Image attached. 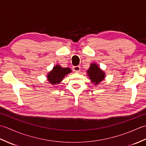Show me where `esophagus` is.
<instances>
[{"mask_svg":"<svg viewBox=\"0 0 146 146\" xmlns=\"http://www.w3.org/2000/svg\"><path fill=\"white\" fill-rule=\"evenodd\" d=\"M73 70L75 72H79L80 70V66H74L73 67Z\"/></svg>","mask_w":146,"mask_h":146,"instance_id":"esophagus-1","label":"esophagus"}]
</instances>
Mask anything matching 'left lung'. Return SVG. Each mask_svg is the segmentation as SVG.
I'll list each match as a JSON object with an SVG mask.
<instances>
[{"label": "left lung", "mask_w": 146, "mask_h": 146, "mask_svg": "<svg viewBox=\"0 0 146 146\" xmlns=\"http://www.w3.org/2000/svg\"><path fill=\"white\" fill-rule=\"evenodd\" d=\"M87 72L90 79H91L92 82L95 83V84H98L105 78V73H104V71H102L95 63L91 64L90 67Z\"/></svg>", "instance_id": "1"}]
</instances>
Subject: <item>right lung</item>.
<instances>
[{
  "instance_id": "obj_1",
  "label": "right lung",
  "mask_w": 146,
  "mask_h": 146,
  "mask_svg": "<svg viewBox=\"0 0 146 146\" xmlns=\"http://www.w3.org/2000/svg\"><path fill=\"white\" fill-rule=\"evenodd\" d=\"M71 72V71L70 68H62L59 65H56L53 68L51 72L49 73L48 80L52 85L58 84L63 80L65 75Z\"/></svg>"
}]
</instances>
